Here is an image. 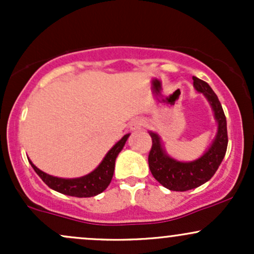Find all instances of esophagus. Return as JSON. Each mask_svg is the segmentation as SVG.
<instances>
[{"mask_svg":"<svg viewBox=\"0 0 254 254\" xmlns=\"http://www.w3.org/2000/svg\"><path fill=\"white\" fill-rule=\"evenodd\" d=\"M142 127H143V121H142V119H139V118L133 119V121L130 123V129L133 130V131L142 129Z\"/></svg>","mask_w":254,"mask_h":254,"instance_id":"esophagus-1","label":"esophagus"}]
</instances>
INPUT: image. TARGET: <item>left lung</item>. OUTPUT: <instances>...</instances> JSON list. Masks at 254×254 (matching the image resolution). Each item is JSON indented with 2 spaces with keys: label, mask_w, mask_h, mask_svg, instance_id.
<instances>
[{
  "label": "left lung",
  "mask_w": 254,
  "mask_h": 254,
  "mask_svg": "<svg viewBox=\"0 0 254 254\" xmlns=\"http://www.w3.org/2000/svg\"><path fill=\"white\" fill-rule=\"evenodd\" d=\"M192 80L194 89L198 93H202L210 104L214 118L217 123V132L202 156L193 161L185 162L168 155L159 133L149 131L153 139V145L148 157L150 172L157 182L171 191L192 190L209 182L222 162L228 145L226 116L217 95L205 81L196 76L192 77Z\"/></svg>",
  "instance_id": "8db88e82"
}]
</instances>
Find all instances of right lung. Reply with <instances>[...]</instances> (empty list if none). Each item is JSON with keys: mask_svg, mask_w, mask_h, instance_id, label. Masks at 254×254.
<instances>
[{"mask_svg": "<svg viewBox=\"0 0 254 254\" xmlns=\"http://www.w3.org/2000/svg\"><path fill=\"white\" fill-rule=\"evenodd\" d=\"M129 136L130 133H127L122 137L117 143L107 151L103 161L99 164L94 171L80 178H58L50 176V174L39 170L31 160H28V161H30L31 166L38 176L42 178L43 182L52 190L72 197L83 198L97 196V194L106 190L107 186L110 185L113 177V172H115L116 159L123 149Z\"/></svg>", "mask_w": 254, "mask_h": 254, "instance_id": "add662e5", "label": "right lung"}]
</instances>
